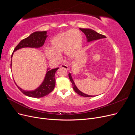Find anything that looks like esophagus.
I'll use <instances>...</instances> for the list:
<instances>
[{"label":"esophagus","mask_w":135,"mask_h":135,"mask_svg":"<svg viewBox=\"0 0 135 135\" xmlns=\"http://www.w3.org/2000/svg\"><path fill=\"white\" fill-rule=\"evenodd\" d=\"M60 67L63 68V69H66V70H68V69H69V66H68V65H65V64H62V65H60Z\"/></svg>","instance_id":"1"}]
</instances>
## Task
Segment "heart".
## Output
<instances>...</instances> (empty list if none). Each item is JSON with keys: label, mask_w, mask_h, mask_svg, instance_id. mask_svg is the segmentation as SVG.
<instances>
[{"label": "heart", "mask_w": 135, "mask_h": 135, "mask_svg": "<svg viewBox=\"0 0 135 135\" xmlns=\"http://www.w3.org/2000/svg\"><path fill=\"white\" fill-rule=\"evenodd\" d=\"M83 43V35L76 29L67 31L56 35L51 40V48L44 49L47 58L53 62H57L61 58V54L65 53L68 59H73L79 55Z\"/></svg>", "instance_id": "heart-1"}]
</instances>
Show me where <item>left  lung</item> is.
<instances>
[{
	"instance_id": "obj_1",
	"label": "left lung",
	"mask_w": 135,
	"mask_h": 135,
	"mask_svg": "<svg viewBox=\"0 0 135 135\" xmlns=\"http://www.w3.org/2000/svg\"><path fill=\"white\" fill-rule=\"evenodd\" d=\"M79 29L81 31L83 32L84 34L85 35V36H86L88 42L93 41V40H96L106 38V36L105 35L98 33V32H97L95 30L90 29V28H80ZM69 79H70V80L71 81V82L72 83L73 89H74L75 92H76L79 95L83 96V97H93V96L86 95V94L81 92L80 90H79V89H78V88L76 87V86L74 82V81H73V80L72 79V77H71L70 73H69Z\"/></svg>"
}]
</instances>
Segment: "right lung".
<instances>
[{"label": "right lung", "instance_id": "add662e5", "mask_svg": "<svg viewBox=\"0 0 135 135\" xmlns=\"http://www.w3.org/2000/svg\"><path fill=\"white\" fill-rule=\"evenodd\" d=\"M47 37V31H36L30 34L27 38L23 39L20 42L17 46L15 48L12 55L13 56V52L19 49L25 47L30 48H40L43 46L45 40ZM12 62V60H11ZM12 66V63H11V66ZM59 69V68L56 69H53L50 70V69H47L46 74V76L41 85L39 87L35 89L34 91H25L21 89L17 85L18 88L20 89L24 95L31 97L40 98L48 95L51 93L55 88L56 80L55 78V75L56 71Z\"/></svg>", "mask_w": 135, "mask_h": 135}]
</instances>
